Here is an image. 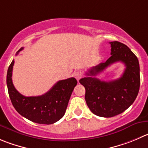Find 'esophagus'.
I'll list each match as a JSON object with an SVG mask.
<instances>
[{"label": "esophagus", "mask_w": 148, "mask_h": 148, "mask_svg": "<svg viewBox=\"0 0 148 148\" xmlns=\"http://www.w3.org/2000/svg\"><path fill=\"white\" fill-rule=\"evenodd\" d=\"M73 75L77 79V81H79L80 78H81V73L79 71H75L73 73Z\"/></svg>", "instance_id": "esophagus-1"}]
</instances>
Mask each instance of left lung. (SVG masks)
<instances>
[{"label":"left lung","mask_w":148,"mask_h":148,"mask_svg":"<svg viewBox=\"0 0 148 148\" xmlns=\"http://www.w3.org/2000/svg\"><path fill=\"white\" fill-rule=\"evenodd\" d=\"M110 44L111 57L105 62L88 70L87 76L79 81L85 87V99L90 110L104 118L113 117L128 109L136 99L140 86L137 57L121 42H110ZM118 61L123 62L126 67L120 78L107 82L95 78L98 73Z\"/></svg>","instance_id":"8db88e82"}]
</instances>
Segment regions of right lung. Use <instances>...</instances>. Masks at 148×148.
Instances as JSON below:
<instances>
[{"mask_svg": "<svg viewBox=\"0 0 148 148\" xmlns=\"http://www.w3.org/2000/svg\"><path fill=\"white\" fill-rule=\"evenodd\" d=\"M23 48L16 53L18 54ZM14 60L7 71L6 84L9 97L16 111L28 120L40 124H52L64 116L72 92L77 85L75 78L59 81L41 96L25 97L15 88L12 82Z\"/></svg>", "mask_w": 148, "mask_h": 148, "instance_id": "add662e5", "label": "right lung"}]
</instances>
